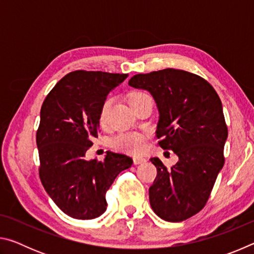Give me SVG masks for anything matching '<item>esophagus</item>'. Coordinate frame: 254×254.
<instances>
[{
  "label": "esophagus",
  "mask_w": 254,
  "mask_h": 254,
  "mask_svg": "<svg viewBox=\"0 0 254 254\" xmlns=\"http://www.w3.org/2000/svg\"><path fill=\"white\" fill-rule=\"evenodd\" d=\"M133 162H134V165H139V163L145 162V158H143V157H134V158H133Z\"/></svg>",
  "instance_id": "esophagus-1"
}]
</instances>
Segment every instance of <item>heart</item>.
<instances>
[{"label":"heart","instance_id":"heart-1","mask_svg":"<svg viewBox=\"0 0 254 254\" xmlns=\"http://www.w3.org/2000/svg\"><path fill=\"white\" fill-rule=\"evenodd\" d=\"M143 94L144 93H141V92L132 93L130 96V102L132 100H134V98L137 96L143 95ZM110 107H111V100L109 98V100H105L103 102V104L101 106V111H100L101 124H105ZM113 143H114V147L119 149L120 151H123L130 154H140L144 151L145 147H147V136L139 132H124L115 137Z\"/></svg>","mask_w":254,"mask_h":254}]
</instances>
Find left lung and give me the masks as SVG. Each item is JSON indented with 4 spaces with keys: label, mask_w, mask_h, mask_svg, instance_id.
Masks as SVG:
<instances>
[{
    "label": "left lung",
    "mask_w": 254,
    "mask_h": 254,
    "mask_svg": "<svg viewBox=\"0 0 254 254\" xmlns=\"http://www.w3.org/2000/svg\"><path fill=\"white\" fill-rule=\"evenodd\" d=\"M128 85L151 94L159 111V145L178 156L171 168L157 157L150 159L157 168L150 205L162 220H187L204 208L224 166L222 102L207 80L174 68L134 75Z\"/></svg>",
    "instance_id": "left-lung-1"
}]
</instances>
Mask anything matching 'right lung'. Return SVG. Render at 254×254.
Listing matches in <instances>:
<instances>
[{
    "instance_id": "right-lung-1",
    "label": "right lung",
    "mask_w": 254,
    "mask_h": 254,
    "mask_svg": "<svg viewBox=\"0 0 254 254\" xmlns=\"http://www.w3.org/2000/svg\"><path fill=\"white\" fill-rule=\"evenodd\" d=\"M127 74L76 70L63 77L42 103L37 131L39 176L55 204L77 220H92L105 212V194L133 160L107 151L104 161L86 160L98 136L100 111L112 89Z\"/></svg>"
}]
</instances>
